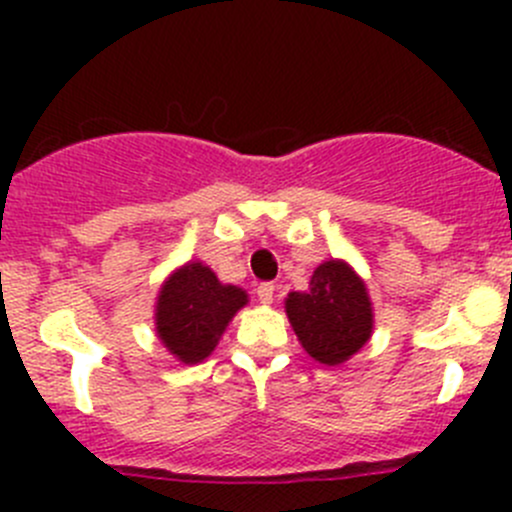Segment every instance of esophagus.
Returning a JSON list of instances; mask_svg holds the SVG:
<instances>
[{
    "label": "esophagus",
    "instance_id": "1",
    "mask_svg": "<svg viewBox=\"0 0 512 512\" xmlns=\"http://www.w3.org/2000/svg\"><path fill=\"white\" fill-rule=\"evenodd\" d=\"M272 297H275V285H272V282H260V285H257V299H260L262 304H270Z\"/></svg>",
    "mask_w": 512,
    "mask_h": 512
}]
</instances>
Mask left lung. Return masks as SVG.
I'll return each mask as SVG.
<instances>
[{
  "mask_svg": "<svg viewBox=\"0 0 512 512\" xmlns=\"http://www.w3.org/2000/svg\"><path fill=\"white\" fill-rule=\"evenodd\" d=\"M285 309L302 347L322 364H342L371 337L369 294L344 262L319 265L307 292L289 294Z\"/></svg>",
  "mask_w": 512,
  "mask_h": 512,
  "instance_id": "8db88e82",
  "label": "left lung"
}]
</instances>
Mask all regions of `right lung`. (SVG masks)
<instances>
[{
	"label": "right lung",
	"instance_id": "right-lung-1",
	"mask_svg": "<svg viewBox=\"0 0 512 512\" xmlns=\"http://www.w3.org/2000/svg\"><path fill=\"white\" fill-rule=\"evenodd\" d=\"M247 302L240 287L220 285L203 262H190L165 282L158 297V337L185 364H198L215 349L227 322Z\"/></svg>",
	"mask_w": 512,
	"mask_h": 512
}]
</instances>
